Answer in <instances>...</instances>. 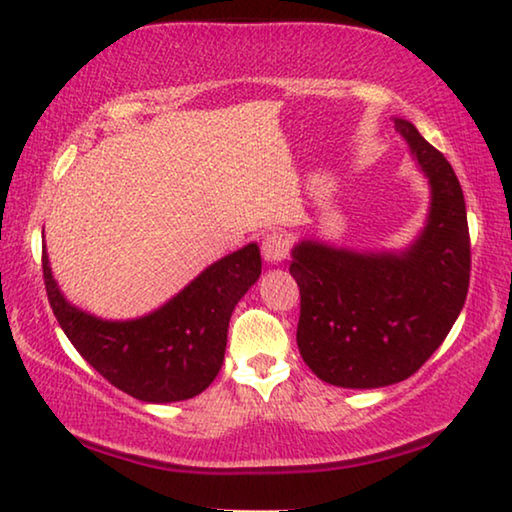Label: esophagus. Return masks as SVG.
<instances>
[{"label":"esophagus","mask_w":512,"mask_h":512,"mask_svg":"<svg viewBox=\"0 0 512 512\" xmlns=\"http://www.w3.org/2000/svg\"><path fill=\"white\" fill-rule=\"evenodd\" d=\"M292 253V239L289 234L273 230L264 236L262 241V255L269 264H280L282 259H287V255Z\"/></svg>","instance_id":"1"}]
</instances>
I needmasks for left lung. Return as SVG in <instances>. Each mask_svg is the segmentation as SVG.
<instances>
[{
    "label": "left lung",
    "instance_id": "8db88e82",
    "mask_svg": "<svg viewBox=\"0 0 512 512\" xmlns=\"http://www.w3.org/2000/svg\"><path fill=\"white\" fill-rule=\"evenodd\" d=\"M395 128L432 186L421 239L402 255L303 241L289 264L301 292L299 352L333 386L379 388L411 377L446 340L467 301L471 239L460 181L414 124L395 119Z\"/></svg>",
    "mask_w": 512,
    "mask_h": 512
}]
</instances>
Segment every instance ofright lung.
<instances>
[{
	"label": "right lung",
	"mask_w": 512,
	"mask_h": 512,
	"mask_svg": "<svg viewBox=\"0 0 512 512\" xmlns=\"http://www.w3.org/2000/svg\"><path fill=\"white\" fill-rule=\"evenodd\" d=\"M50 308L80 356L112 386L142 402L200 395L225 361L234 305L262 273L255 243L211 264L163 308L133 322H103L73 308L52 278L43 253Z\"/></svg>",
	"instance_id": "1"
}]
</instances>
